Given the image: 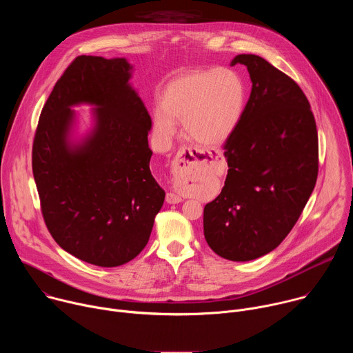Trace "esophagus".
Segmentation results:
<instances>
[{
	"label": "esophagus",
	"mask_w": 353,
	"mask_h": 353,
	"mask_svg": "<svg viewBox=\"0 0 353 353\" xmlns=\"http://www.w3.org/2000/svg\"><path fill=\"white\" fill-rule=\"evenodd\" d=\"M207 161H208V155L205 150L184 146L177 152V155L173 161L172 169L176 176H184V174H188L190 172H192L196 166L205 163ZM181 201H183V198L173 191L168 192V195H166L168 204H179V203H181Z\"/></svg>",
	"instance_id": "obj_1"
}]
</instances>
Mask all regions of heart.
Masks as SVG:
<instances>
[{"mask_svg": "<svg viewBox=\"0 0 353 353\" xmlns=\"http://www.w3.org/2000/svg\"><path fill=\"white\" fill-rule=\"evenodd\" d=\"M247 102L244 79L232 70L192 71L173 79L154 112V134L162 145L181 121L187 137L203 145L225 142L239 127Z\"/></svg>", "mask_w": 353, "mask_h": 353, "instance_id": "b5f03b06", "label": "heart"}]
</instances>
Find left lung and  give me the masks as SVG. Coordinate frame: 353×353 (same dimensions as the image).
I'll list each match as a JSON object with an SVG mask.
<instances>
[{"instance_id": "8db88e82", "label": "left lung", "mask_w": 353, "mask_h": 353, "mask_svg": "<svg viewBox=\"0 0 353 353\" xmlns=\"http://www.w3.org/2000/svg\"><path fill=\"white\" fill-rule=\"evenodd\" d=\"M251 93L223 149L228 176L204 208V236L230 261L268 254L289 234L314 190L319 135L310 103L286 74L254 54H239Z\"/></svg>"}]
</instances>
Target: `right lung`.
I'll return each instance as SVG.
<instances>
[{
    "label": "right lung",
    "instance_id": "obj_1",
    "mask_svg": "<svg viewBox=\"0 0 353 353\" xmlns=\"http://www.w3.org/2000/svg\"><path fill=\"white\" fill-rule=\"evenodd\" d=\"M125 59L79 56L41 110L32 169L41 214L57 244L74 257L119 267L146 245L165 191L150 173L152 120L130 85ZM78 104H92L94 127L72 139Z\"/></svg>",
    "mask_w": 353,
    "mask_h": 353
}]
</instances>
